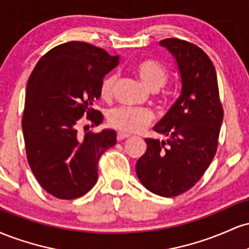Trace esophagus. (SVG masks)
<instances>
[{
    "instance_id": "1",
    "label": "esophagus",
    "mask_w": 249,
    "mask_h": 249,
    "mask_svg": "<svg viewBox=\"0 0 249 249\" xmlns=\"http://www.w3.org/2000/svg\"><path fill=\"white\" fill-rule=\"evenodd\" d=\"M128 137H130V134H128V133H125V132H118V133H117V139H118V141H124V139L128 138Z\"/></svg>"
}]
</instances>
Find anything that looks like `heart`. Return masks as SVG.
<instances>
[{
  "mask_svg": "<svg viewBox=\"0 0 249 249\" xmlns=\"http://www.w3.org/2000/svg\"><path fill=\"white\" fill-rule=\"evenodd\" d=\"M133 71L144 85L150 90L156 91L166 84L168 71L164 64L156 59H142L133 65ZM117 81L115 73H110L102 81L99 93L103 99H108L112 95L113 87ZM153 121L152 111L145 107H118L108 113V123L123 132L138 133L145 130Z\"/></svg>",
  "mask_w": 249,
  "mask_h": 249,
  "instance_id": "heart-1",
  "label": "heart"
}]
</instances>
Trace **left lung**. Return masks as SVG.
<instances>
[{
  "label": "left lung",
  "instance_id": "1",
  "mask_svg": "<svg viewBox=\"0 0 249 249\" xmlns=\"http://www.w3.org/2000/svg\"><path fill=\"white\" fill-rule=\"evenodd\" d=\"M176 58L181 95L153 130L166 141L145 139L147 150L136 164L141 182L160 196H177L204 176L218 148L224 119L214 65L204 50L179 38L160 41Z\"/></svg>",
  "mask_w": 249,
  "mask_h": 249
}]
</instances>
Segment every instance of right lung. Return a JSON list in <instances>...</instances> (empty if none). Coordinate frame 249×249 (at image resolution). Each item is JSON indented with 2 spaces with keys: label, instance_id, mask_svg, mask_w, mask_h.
Listing matches in <instances>:
<instances>
[{
  "label": "right lung",
  "instance_id": "obj_1",
  "mask_svg": "<svg viewBox=\"0 0 249 249\" xmlns=\"http://www.w3.org/2000/svg\"><path fill=\"white\" fill-rule=\"evenodd\" d=\"M118 56L85 42H68L37 62L27 84L22 130L28 162L43 190L55 198H79L95 186L98 160L117 142L113 130L84 136L81 118L103 122L93 104L102 81L118 65Z\"/></svg>",
  "mask_w": 249,
  "mask_h": 249
}]
</instances>
